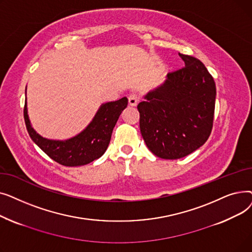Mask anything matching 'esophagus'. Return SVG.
I'll use <instances>...</instances> for the list:
<instances>
[{"label": "esophagus", "instance_id": "obj_1", "mask_svg": "<svg viewBox=\"0 0 252 252\" xmlns=\"http://www.w3.org/2000/svg\"><path fill=\"white\" fill-rule=\"evenodd\" d=\"M139 103V96L136 94H131L128 96V104L130 106H136Z\"/></svg>", "mask_w": 252, "mask_h": 252}]
</instances>
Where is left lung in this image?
Segmentation results:
<instances>
[{
  "mask_svg": "<svg viewBox=\"0 0 252 252\" xmlns=\"http://www.w3.org/2000/svg\"><path fill=\"white\" fill-rule=\"evenodd\" d=\"M179 55L184 67L167 73L163 85L138 104L142 137L148 149L163 159H179L201 147L214 125V77L200 60Z\"/></svg>",
  "mask_w": 252,
  "mask_h": 252,
  "instance_id": "obj_1",
  "label": "left lung"
}]
</instances>
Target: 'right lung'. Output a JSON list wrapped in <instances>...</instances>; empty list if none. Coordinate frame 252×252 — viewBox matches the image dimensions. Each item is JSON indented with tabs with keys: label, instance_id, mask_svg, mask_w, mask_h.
Wrapping results in <instances>:
<instances>
[{
	"label": "right lung",
	"instance_id": "obj_1",
	"mask_svg": "<svg viewBox=\"0 0 252 252\" xmlns=\"http://www.w3.org/2000/svg\"><path fill=\"white\" fill-rule=\"evenodd\" d=\"M126 106V97L102 104L93 121L82 133L65 141L49 140L36 133L30 122L26 100L23 115L32 140L50 158L65 166H79L98 159L105 153L111 139L113 127Z\"/></svg>",
	"mask_w": 252,
	"mask_h": 252
}]
</instances>
